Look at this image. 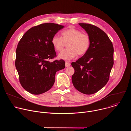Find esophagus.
I'll return each instance as SVG.
<instances>
[{
	"label": "esophagus",
	"instance_id": "esophagus-1",
	"mask_svg": "<svg viewBox=\"0 0 131 131\" xmlns=\"http://www.w3.org/2000/svg\"><path fill=\"white\" fill-rule=\"evenodd\" d=\"M70 65H71V64H70V63L69 62L66 61V62H65V66H66V67L70 66Z\"/></svg>",
	"mask_w": 131,
	"mask_h": 131
}]
</instances>
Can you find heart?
<instances>
[{"mask_svg": "<svg viewBox=\"0 0 131 131\" xmlns=\"http://www.w3.org/2000/svg\"><path fill=\"white\" fill-rule=\"evenodd\" d=\"M54 48L58 52L62 51L67 43L68 49L62 51L59 58L65 60H69L76 57L77 55L82 56L89 51L91 45V37L86 32L72 26L61 32V37L54 36L51 40Z\"/></svg>", "mask_w": 131, "mask_h": 131, "instance_id": "heart-1", "label": "heart"}]
</instances>
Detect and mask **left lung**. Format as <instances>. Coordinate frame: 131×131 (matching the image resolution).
I'll use <instances>...</instances> for the list:
<instances>
[{"mask_svg": "<svg viewBox=\"0 0 131 131\" xmlns=\"http://www.w3.org/2000/svg\"><path fill=\"white\" fill-rule=\"evenodd\" d=\"M91 37L88 52L76 62L72 76L74 87L85 94H92L103 88L109 80L114 65V47L107 34L98 27L79 24Z\"/></svg>", "mask_w": 131, "mask_h": 131, "instance_id": "1", "label": "left lung"}]
</instances>
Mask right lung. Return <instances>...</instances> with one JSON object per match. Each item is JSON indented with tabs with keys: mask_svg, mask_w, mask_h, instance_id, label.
<instances>
[{
	"mask_svg": "<svg viewBox=\"0 0 131 131\" xmlns=\"http://www.w3.org/2000/svg\"><path fill=\"white\" fill-rule=\"evenodd\" d=\"M64 26L52 23L41 24L28 29L18 43L15 67L22 86L31 94L39 95L49 90L57 71L65 68L63 60L57 57L52 37Z\"/></svg>",
	"mask_w": 131,
	"mask_h": 131,
	"instance_id": "add662e5",
	"label": "right lung"
}]
</instances>
